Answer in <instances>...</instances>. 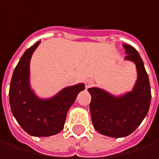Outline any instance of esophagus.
Instances as JSON below:
<instances>
[{
  "instance_id": "obj_1",
  "label": "esophagus",
  "mask_w": 159,
  "mask_h": 159,
  "mask_svg": "<svg viewBox=\"0 0 159 159\" xmlns=\"http://www.w3.org/2000/svg\"><path fill=\"white\" fill-rule=\"evenodd\" d=\"M93 85H94V82H93V81L88 80V81L85 82V87H86V88H89V87H91V86H93Z\"/></svg>"
}]
</instances>
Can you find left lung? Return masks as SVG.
<instances>
[{
	"label": "left lung",
	"instance_id": "left-lung-1",
	"mask_svg": "<svg viewBox=\"0 0 159 159\" xmlns=\"http://www.w3.org/2000/svg\"><path fill=\"white\" fill-rule=\"evenodd\" d=\"M125 60L134 62L137 80L132 91L115 97L98 88H88L92 122L101 134L110 137H125L136 130L145 118L151 102V88L143 62L134 47L123 44Z\"/></svg>",
	"mask_w": 159,
	"mask_h": 159
}]
</instances>
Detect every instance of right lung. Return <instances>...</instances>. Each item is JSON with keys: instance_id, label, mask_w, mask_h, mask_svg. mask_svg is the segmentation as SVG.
I'll list each match as a JSON object with an SVG mask.
<instances>
[{"instance_id": "obj_1", "label": "right lung", "mask_w": 159, "mask_h": 159, "mask_svg": "<svg viewBox=\"0 0 159 159\" xmlns=\"http://www.w3.org/2000/svg\"><path fill=\"white\" fill-rule=\"evenodd\" d=\"M40 41L27 48L14 71L9 90L11 111L17 122L32 136H50L59 134L64 126L66 115L84 84L61 90L54 97L39 98L30 86V60Z\"/></svg>"}]
</instances>
